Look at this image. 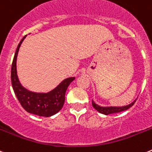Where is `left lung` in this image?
Listing matches in <instances>:
<instances>
[{"label":"left lung","mask_w":152,"mask_h":152,"mask_svg":"<svg viewBox=\"0 0 152 152\" xmlns=\"http://www.w3.org/2000/svg\"><path fill=\"white\" fill-rule=\"evenodd\" d=\"M136 102V100H135L134 102H132V103L129 104L123 107H101L99 106V105L96 104L92 101V106L95 109H96L99 113H103V114H105V115H108V114H111V113H119V112L127 110V109H129V107H131L135 104Z\"/></svg>","instance_id":"obj_1"}]
</instances>
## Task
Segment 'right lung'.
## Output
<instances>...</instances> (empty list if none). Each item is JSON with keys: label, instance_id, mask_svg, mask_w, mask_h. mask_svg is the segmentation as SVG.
<instances>
[{"label": "right lung", "instance_id": "right-lung-1", "mask_svg": "<svg viewBox=\"0 0 152 152\" xmlns=\"http://www.w3.org/2000/svg\"><path fill=\"white\" fill-rule=\"evenodd\" d=\"M26 35L19 43L16 48L11 67V83L13 89L20 104L27 112L41 117H48L59 112L65 102V93L68 86L75 79L69 77L63 80L58 86L47 93L30 91L20 83L16 72V59L19 49Z\"/></svg>", "mask_w": 152, "mask_h": 152}]
</instances>
